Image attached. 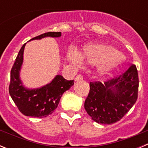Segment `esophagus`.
Returning a JSON list of instances; mask_svg holds the SVG:
<instances>
[{
	"label": "esophagus",
	"instance_id": "1",
	"mask_svg": "<svg viewBox=\"0 0 148 148\" xmlns=\"http://www.w3.org/2000/svg\"><path fill=\"white\" fill-rule=\"evenodd\" d=\"M83 79V76H82V75H78L75 76V81H76V82H78V81H81Z\"/></svg>",
	"mask_w": 148,
	"mask_h": 148
}]
</instances>
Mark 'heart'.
<instances>
[{"instance_id": "1", "label": "heart", "mask_w": 148, "mask_h": 148, "mask_svg": "<svg viewBox=\"0 0 148 148\" xmlns=\"http://www.w3.org/2000/svg\"><path fill=\"white\" fill-rule=\"evenodd\" d=\"M121 53L116 48L108 44H90L84 47L82 54L72 50L67 54V60L73 64L81 65L83 60L97 66L101 76L109 74L121 61Z\"/></svg>"}]
</instances>
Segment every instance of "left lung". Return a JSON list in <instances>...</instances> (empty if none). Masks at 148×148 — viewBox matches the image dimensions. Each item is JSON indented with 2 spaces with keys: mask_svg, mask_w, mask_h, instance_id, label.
<instances>
[{
  "mask_svg": "<svg viewBox=\"0 0 148 148\" xmlns=\"http://www.w3.org/2000/svg\"><path fill=\"white\" fill-rule=\"evenodd\" d=\"M138 75L136 65L101 83L90 82L84 108L93 121L111 125L125 116L138 98Z\"/></svg>",
  "mask_w": 148,
  "mask_h": 148,
  "instance_id": "1",
  "label": "left lung"
}]
</instances>
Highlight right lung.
<instances>
[{"mask_svg":"<svg viewBox=\"0 0 148 148\" xmlns=\"http://www.w3.org/2000/svg\"><path fill=\"white\" fill-rule=\"evenodd\" d=\"M61 35L60 32H49L31 40H39L45 37L58 38ZM25 45L24 44L21 48L12 67L9 92L21 113L27 116L44 118L54 112L63 93L74 84V80H66L62 75H58L50 83L40 88H25L19 77Z\"/></svg>","mask_w":148,"mask_h":148,"instance_id":"right-lung-1","label":"right lung"}]
</instances>
